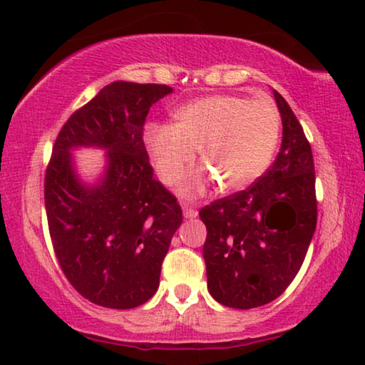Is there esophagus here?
<instances>
[{"mask_svg": "<svg viewBox=\"0 0 365 365\" xmlns=\"http://www.w3.org/2000/svg\"><path fill=\"white\" fill-rule=\"evenodd\" d=\"M198 215V211L197 210H193V208H190V206H187V205H183V216L185 217H195Z\"/></svg>", "mask_w": 365, "mask_h": 365, "instance_id": "esophagus-1", "label": "esophagus"}]
</instances>
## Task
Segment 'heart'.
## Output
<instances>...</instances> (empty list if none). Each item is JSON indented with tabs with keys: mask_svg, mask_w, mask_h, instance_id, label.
<instances>
[{
	"mask_svg": "<svg viewBox=\"0 0 365 365\" xmlns=\"http://www.w3.org/2000/svg\"><path fill=\"white\" fill-rule=\"evenodd\" d=\"M279 135L280 114L270 101L210 95L178 108L175 124H145L144 144L168 185L180 180L200 149L206 168L193 172L182 185V193L193 197L203 192L211 177L222 192L251 187L267 172Z\"/></svg>",
	"mask_w": 365,
	"mask_h": 365,
	"instance_id": "obj_1",
	"label": "heart"
}]
</instances>
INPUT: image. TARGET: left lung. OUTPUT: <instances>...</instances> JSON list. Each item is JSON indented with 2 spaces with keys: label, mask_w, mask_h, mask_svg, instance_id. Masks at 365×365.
Masks as SVG:
<instances>
[{
  "label": "left lung",
  "mask_w": 365,
  "mask_h": 365,
  "mask_svg": "<svg viewBox=\"0 0 365 365\" xmlns=\"http://www.w3.org/2000/svg\"><path fill=\"white\" fill-rule=\"evenodd\" d=\"M282 145L267 172L247 190L200 211L206 236L208 290L230 308L262 307L280 297L300 270L317 230L314 164L292 108L279 91Z\"/></svg>",
  "instance_id": "obj_1"
}]
</instances>
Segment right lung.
I'll list each match as a JSON object with an SVG mask.
<instances>
[{
    "instance_id": "right-lung-1",
    "label": "right lung",
    "mask_w": 365,
    "mask_h": 365,
    "mask_svg": "<svg viewBox=\"0 0 365 365\" xmlns=\"http://www.w3.org/2000/svg\"><path fill=\"white\" fill-rule=\"evenodd\" d=\"M167 85L113 81L63 124L52 149L43 198L52 246L81 297L105 308H135L159 288L160 267L182 225V208L154 178L143 140L145 116ZM107 152L93 184L73 150Z\"/></svg>"
}]
</instances>
